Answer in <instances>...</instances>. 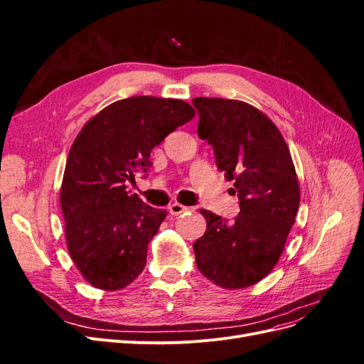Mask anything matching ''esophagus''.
Instances as JSON below:
<instances>
[{
    "label": "esophagus",
    "mask_w": 364,
    "mask_h": 364,
    "mask_svg": "<svg viewBox=\"0 0 364 364\" xmlns=\"http://www.w3.org/2000/svg\"><path fill=\"white\" fill-rule=\"evenodd\" d=\"M188 209H190L188 206H183L182 203H178V202L171 203V205L168 206V211H170L171 215H179V214H182V213L188 211Z\"/></svg>",
    "instance_id": "34e87169"
}]
</instances>
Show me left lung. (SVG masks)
<instances>
[{
  "instance_id": "8db88e82",
  "label": "left lung",
  "mask_w": 364,
  "mask_h": 364,
  "mask_svg": "<svg viewBox=\"0 0 364 364\" xmlns=\"http://www.w3.org/2000/svg\"><path fill=\"white\" fill-rule=\"evenodd\" d=\"M197 134L214 149L217 167L234 181L240 214L232 223L206 209L205 234L194 243L203 277L228 289H246L277 266L301 202L287 142L273 121L240 100L197 97Z\"/></svg>"
}]
</instances>
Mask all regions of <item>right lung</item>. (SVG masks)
<instances>
[{"label":"right lung","mask_w":364,"mask_h":364,"mask_svg":"<svg viewBox=\"0 0 364 364\" xmlns=\"http://www.w3.org/2000/svg\"><path fill=\"white\" fill-rule=\"evenodd\" d=\"M194 115L178 98L130 97L102 109L74 139L60 186L65 237L95 289L121 290L144 270L167 213L129 194L126 182H135L138 168L147 171L151 149Z\"/></svg>","instance_id":"right-lung-1"}]
</instances>
